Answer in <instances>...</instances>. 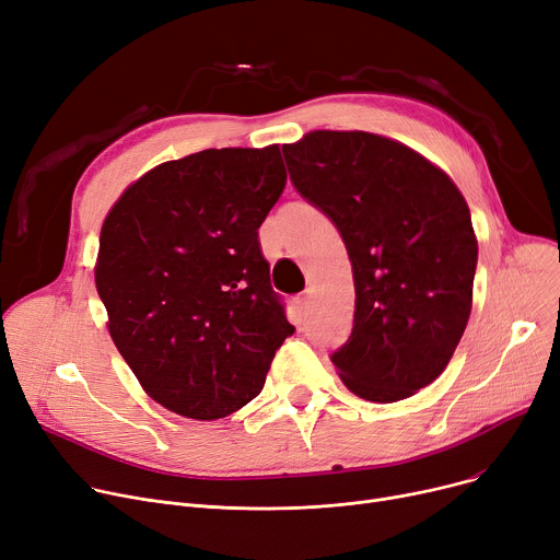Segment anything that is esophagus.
I'll return each mask as SVG.
<instances>
[{"mask_svg":"<svg viewBox=\"0 0 560 560\" xmlns=\"http://www.w3.org/2000/svg\"><path fill=\"white\" fill-rule=\"evenodd\" d=\"M310 301H312V291L307 289L303 295H299V305H301V307H307Z\"/></svg>","mask_w":560,"mask_h":560,"instance_id":"obj_1","label":"esophagus"}]
</instances>
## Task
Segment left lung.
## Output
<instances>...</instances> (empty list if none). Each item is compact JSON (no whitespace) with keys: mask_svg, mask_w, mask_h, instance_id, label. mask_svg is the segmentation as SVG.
<instances>
[{"mask_svg":"<svg viewBox=\"0 0 560 560\" xmlns=\"http://www.w3.org/2000/svg\"><path fill=\"white\" fill-rule=\"evenodd\" d=\"M282 153L352 265V332L330 357L339 377L371 402L413 396L445 371L472 310L477 237L464 194L413 149L364 130H312Z\"/></svg>","mask_w":560,"mask_h":560,"instance_id":"obj_1","label":"left lung"}]
</instances>
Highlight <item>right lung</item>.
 <instances>
[{
	"label": "right lung",
	"instance_id": "obj_1",
	"mask_svg": "<svg viewBox=\"0 0 560 560\" xmlns=\"http://www.w3.org/2000/svg\"><path fill=\"white\" fill-rule=\"evenodd\" d=\"M284 183L278 144L206 149L158 164L108 212L96 291L117 350L164 409H242L293 335L257 242Z\"/></svg>",
	"mask_w": 560,
	"mask_h": 560
}]
</instances>
